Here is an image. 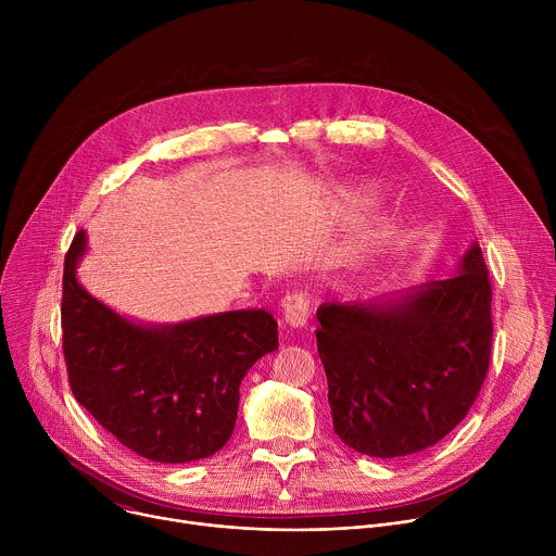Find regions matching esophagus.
Listing matches in <instances>:
<instances>
[{
    "instance_id": "esophagus-1",
    "label": "esophagus",
    "mask_w": 556,
    "mask_h": 556,
    "mask_svg": "<svg viewBox=\"0 0 556 556\" xmlns=\"http://www.w3.org/2000/svg\"><path fill=\"white\" fill-rule=\"evenodd\" d=\"M283 307V321L290 326V328H305L307 324V314H309V305H307V299L303 294H288L281 303Z\"/></svg>"
}]
</instances>
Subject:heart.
Segmentation results:
<instances>
[{
  "label": "heart",
  "mask_w": 556,
  "mask_h": 556,
  "mask_svg": "<svg viewBox=\"0 0 556 556\" xmlns=\"http://www.w3.org/2000/svg\"><path fill=\"white\" fill-rule=\"evenodd\" d=\"M339 198L343 200V206L350 215H361V213H365L367 208H371L376 204L378 193L371 187L363 185V182H348L339 189ZM387 235H389V224H380L376 230L367 232L356 247L350 249L348 266L350 268L365 266L371 260V255L382 247Z\"/></svg>",
  "instance_id": "1"
}]
</instances>
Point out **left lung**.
I'll return each mask as SVG.
<instances>
[{
	"label": "left lung",
	"mask_w": 556,
	"mask_h": 556,
	"mask_svg": "<svg viewBox=\"0 0 556 556\" xmlns=\"http://www.w3.org/2000/svg\"><path fill=\"white\" fill-rule=\"evenodd\" d=\"M334 433L369 457L438 444L486 378L491 281L478 242L453 268L409 290L316 309Z\"/></svg>",
	"instance_id": "left-lung-1"
}]
</instances>
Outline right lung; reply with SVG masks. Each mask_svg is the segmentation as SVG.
Wrapping results in <instances>:
<instances>
[{"label": "right lung", "mask_w": 556, "mask_h": 556, "mask_svg": "<svg viewBox=\"0 0 556 556\" xmlns=\"http://www.w3.org/2000/svg\"><path fill=\"white\" fill-rule=\"evenodd\" d=\"M88 253L78 230L63 268V354L74 399L121 444L163 464L217 453L232 435L240 384L279 348L277 321L262 309L142 324L94 296L76 268Z\"/></svg>", "instance_id": "right-lung-1"}]
</instances>
